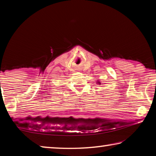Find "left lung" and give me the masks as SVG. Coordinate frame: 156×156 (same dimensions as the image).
Returning a JSON list of instances; mask_svg holds the SVG:
<instances>
[{
    "instance_id": "obj_1",
    "label": "left lung",
    "mask_w": 156,
    "mask_h": 156,
    "mask_svg": "<svg viewBox=\"0 0 156 156\" xmlns=\"http://www.w3.org/2000/svg\"><path fill=\"white\" fill-rule=\"evenodd\" d=\"M98 83H97L98 84H101V83H100V82L98 80Z\"/></svg>"
}]
</instances>
